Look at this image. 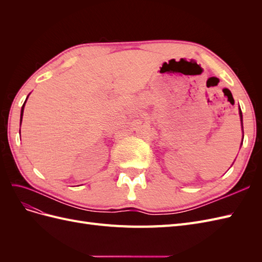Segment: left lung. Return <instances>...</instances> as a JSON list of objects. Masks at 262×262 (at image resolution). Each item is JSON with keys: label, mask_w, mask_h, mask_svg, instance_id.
Wrapping results in <instances>:
<instances>
[{"label": "left lung", "mask_w": 262, "mask_h": 262, "mask_svg": "<svg viewBox=\"0 0 262 262\" xmlns=\"http://www.w3.org/2000/svg\"><path fill=\"white\" fill-rule=\"evenodd\" d=\"M239 116H241V121H242V125H243V114H242V110L239 109ZM244 138V136H243Z\"/></svg>", "instance_id": "left-lung-1"}]
</instances>
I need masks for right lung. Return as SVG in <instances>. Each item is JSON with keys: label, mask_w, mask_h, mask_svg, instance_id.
Listing matches in <instances>:
<instances>
[{"label": "right lung", "mask_w": 262, "mask_h": 262, "mask_svg": "<svg viewBox=\"0 0 262 262\" xmlns=\"http://www.w3.org/2000/svg\"><path fill=\"white\" fill-rule=\"evenodd\" d=\"M28 98V97H27ZM27 98H26V100H27ZM26 100H25V102H26ZM25 102H24V105H23V107H21V113H20V123H21V119H23V113H24V106H25Z\"/></svg>", "instance_id": "obj_1"}]
</instances>
